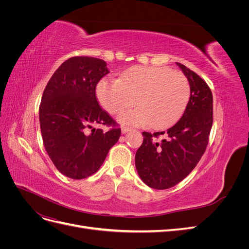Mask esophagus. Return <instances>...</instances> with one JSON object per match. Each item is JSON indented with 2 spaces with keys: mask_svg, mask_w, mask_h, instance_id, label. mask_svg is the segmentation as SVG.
Returning <instances> with one entry per match:
<instances>
[{
  "mask_svg": "<svg viewBox=\"0 0 249 249\" xmlns=\"http://www.w3.org/2000/svg\"><path fill=\"white\" fill-rule=\"evenodd\" d=\"M132 129L131 127H127V126H123L122 127V133L123 134H125V133H127V132H130Z\"/></svg>",
  "mask_w": 249,
  "mask_h": 249,
  "instance_id": "1",
  "label": "esophagus"
}]
</instances>
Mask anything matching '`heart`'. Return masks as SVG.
<instances>
[{
    "instance_id": "b5f03b06",
    "label": "heart",
    "mask_w": 249,
    "mask_h": 249,
    "mask_svg": "<svg viewBox=\"0 0 249 249\" xmlns=\"http://www.w3.org/2000/svg\"><path fill=\"white\" fill-rule=\"evenodd\" d=\"M96 95L111 114H118L135 102L138 107L120 114V124L165 129L183 115L190 99V84L180 71L138 65L123 72L119 80L100 81Z\"/></svg>"
}]
</instances>
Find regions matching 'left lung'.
Instances as JSON below:
<instances>
[{
  "label": "left lung",
  "instance_id": "obj_1",
  "mask_svg": "<svg viewBox=\"0 0 249 249\" xmlns=\"http://www.w3.org/2000/svg\"><path fill=\"white\" fill-rule=\"evenodd\" d=\"M189 81L190 99L184 114L166 132H143V142L135 156L142 182L158 190L183 180L196 166L207 148L213 124L212 91L198 74L178 63ZM163 134L164 139L154 138Z\"/></svg>",
  "mask_w": 249,
  "mask_h": 249
}]
</instances>
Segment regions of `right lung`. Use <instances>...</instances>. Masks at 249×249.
Here are the masks:
<instances>
[{
  "instance_id": "add662e5",
  "label": "right lung",
  "mask_w": 249,
  "mask_h": 249,
  "mask_svg": "<svg viewBox=\"0 0 249 249\" xmlns=\"http://www.w3.org/2000/svg\"><path fill=\"white\" fill-rule=\"evenodd\" d=\"M109 72L102 59L72 57L58 67L43 91L39 106L43 145L67 178L82 179L95 173L120 137V129L95 96L96 84ZM97 124L115 127L103 132L94 127Z\"/></svg>"
}]
</instances>
